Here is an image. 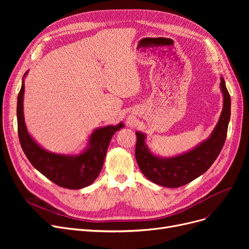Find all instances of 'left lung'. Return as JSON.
Listing matches in <instances>:
<instances>
[{
  "label": "left lung",
  "instance_id": "1",
  "mask_svg": "<svg viewBox=\"0 0 249 249\" xmlns=\"http://www.w3.org/2000/svg\"><path fill=\"white\" fill-rule=\"evenodd\" d=\"M220 87L223 93V110L213 133L199 146L171 159L153 155L145 145V135L136 132L135 158L139 168L150 181L166 188H178L197 178L213 164L223 147L231 114V99L223 77Z\"/></svg>",
  "mask_w": 249,
  "mask_h": 249
}]
</instances>
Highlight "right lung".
<instances>
[{
	"label": "right lung",
	"instance_id": "1",
	"mask_svg": "<svg viewBox=\"0 0 249 249\" xmlns=\"http://www.w3.org/2000/svg\"><path fill=\"white\" fill-rule=\"evenodd\" d=\"M23 96L24 82L17 101L18 135L21 147L31 164L61 188L77 190L93 184L103 167L112 136L124 125L120 123L117 126L110 125L97 129L89 137V148L80 155L51 153L39 146L27 132L23 115Z\"/></svg>",
	"mask_w": 249,
	"mask_h": 249
}]
</instances>
